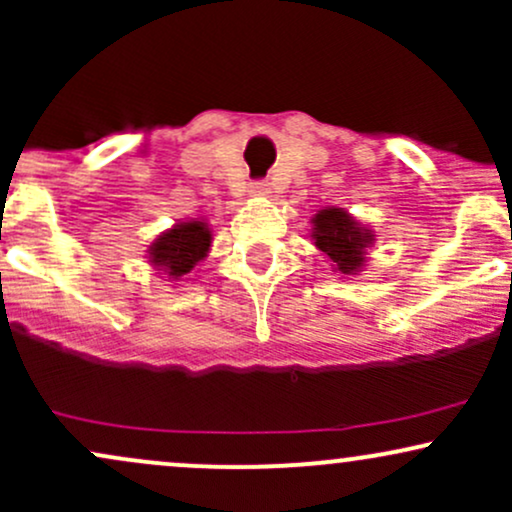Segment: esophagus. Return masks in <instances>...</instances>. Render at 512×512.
Masks as SVG:
<instances>
[{
	"mask_svg": "<svg viewBox=\"0 0 512 512\" xmlns=\"http://www.w3.org/2000/svg\"><path fill=\"white\" fill-rule=\"evenodd\" d=\"M252 192H255V195H269V182L267 180L252 182Z\"/></svg>",
	"mask_w": 512,
	"mask_h": 512,
	"instance_id": "34e87169",
	"label": "esophagus"
}]
</instances>
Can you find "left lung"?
Returning <instances> with one entry per match:
<instances>
[{"label":"left lung","mask_w":512,"mask_h":512,"mask_svg":"<svg viewBox=\"0 0 512 512\" xmlns=\"http://www.w3.org/2000/svg\"><path fill=\"white\" fill-rule=\"evenodd\" d=\"M315 245L337 264L342 274L356 272L361 267L370 233L356 226V221L342 209H322L315 216Z\"/></svg>","instance_id":"1"}]
</instances>
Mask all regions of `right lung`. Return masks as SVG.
Segmentation results:
<instances>
[{"mask_svg":"<svg viewBox=\"0 0 512 512\" xmlns=\"http://www.w3.org/2000/svg\"><path fill=\"white\" fill-rule=\"evenodd\" d=\"M209 245L211 233L204 223H178L156 240L151 248V262L168 269V274L178 279V276L192 272V267L207 255Z\"/></svg>","mask_w":512,"mask_h":512,"instance_id":"right-lung-1","label":"right lung"}]
</instances>
